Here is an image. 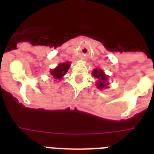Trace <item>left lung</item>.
Returning <instances> with one entry per match:
<instances>
[{
	"label": "left lung",
	"instance_id": "obj_1",
	"mask_svg": "<svg viewBox=\"0 0 154 154\" xmlns=\"http://www.w3.org/2000/svg\"><path fill=\"white\" fill-rule=\"evenodd\" d=\"M93 76L94 77H97L99 80L98 83H97V87L99 89H103L104 87H106V81H107V77L105 75V73L103 72L101 69H94L93 72Z\"/></svg>",
	"mask_w": 154,
	"mask_h": 154
}]
</instances>
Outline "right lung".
I'll return each instance as SVG.
<instances>
[{
  "label": "right lung",
  "instance_id": "right-lung-1",
  "mask_svg": "<svg viewBox=\"0 0 154 154\" xmlns=\"http://www.w3.org/2000/svg\"><path fill=\"white\" fill-rule=\"evenodd\" d=\"M69 68V62H65L63 63V64H60L56 69L52 70V76L54 77V79H60L67 72Z\"/></svg>",
  "mask_w": 154,
  "mask_h": 154
}]
</instances>
